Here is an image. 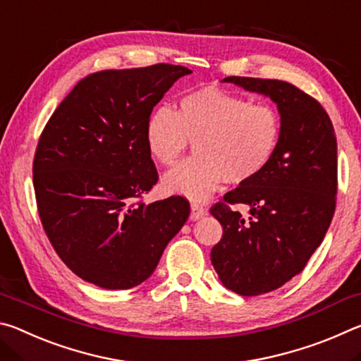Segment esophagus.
Listing matches in <instances>:
<instances>
[{
  "label": "esophagus",
  "mask_w": 361,
  "mask_h": 361,
  "mask_svg": "<svg viewBox=\"0 0 361 361\" xmlns=\"http://www.w3.org/2000/svg\"><path fill=\"white\" fill-rule=\"evenodd\" d=\"M207 215V207L202 205L200 202H195V200H192L191 202V218L192 221H195V219H200L204 218Z\"/></svg>",
  "instance_id": "34e87169"
}]
</instances>
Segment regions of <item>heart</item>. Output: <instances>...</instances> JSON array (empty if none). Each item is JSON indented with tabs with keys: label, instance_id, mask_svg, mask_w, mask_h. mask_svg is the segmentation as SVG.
I'll list each match as a JSON object with an SVG mask.
<instances>
[{
	"label": "heart",
	"instance_id": "b5f03b06",
	"mask_svg": "<svg viewBox=\"0 0 361 361\" xmlns=\"http://www.w3.org/2000/svg\"><path fill=\"white\" fill-rule=\"evenodd\" d=\"M146 146L156 162L172 167L194 140L197 154L169 172L164 185L175 192L202 199L224 178H255L276 156L282 138V116L266 102L218 87L188 90L178 109L159 106L145 127Z\"/></svg>",
	"mask_w": 361,
	"mask_h": 361
}]
</instances>
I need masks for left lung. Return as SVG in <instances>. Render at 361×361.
<instances>
[{
  "mask_svg": "<svg viewBox=\"0 0 361 361\" xmlns=\"http://www.w3.org/2000/svg\"><path fill=\"white\" fill-rule=\"evenodd\" d=\"M223 81L269 95L282 116L271 164L210 209L223 226L210 255L219 280L237 295L258 296L302 272L325 239L336 210L338 143L325 108L291 82L240 76ZM235 204H247L249 215Z\"/></svg>",
  "mask_w": 361,
  "mask_h": 361,
  "instance_id": "8db88e82",
  "label": "left lung"
}]
</instances>
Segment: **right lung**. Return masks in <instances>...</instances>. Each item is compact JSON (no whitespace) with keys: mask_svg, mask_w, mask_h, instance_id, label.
Instances as JSON below:
<instances>
[{"mask_svg":"<svg viewBox=\"0 0 361 361\" xmlns=\"http://www.w3.org/2000/svg\"><path fill=\"white\" fill-rule=\"evenodd\" d=\"M191 70L156 63L82 78L42 129L33 159L39 219L78 277L106 290L145 282L189 216L181 195L145 205L159 180L146 146L152 109Z\"/></svg>","mask_w":361,"mask_h":361,"instance_id":"right-lung-1","label":"right lung"}]
</instances>
